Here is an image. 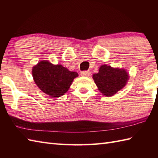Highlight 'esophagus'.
<instances>
[{
	"label": "esophagus",
	"instance_id": "34e87169",
	"mask_svg": "<svg viewBox=\"0 0 158 158\" xmlns=\"http://www.w3.org/2000/svg\"><path fill=\"white\" fill-rule=\"evenodd\" d=\"M90 75H91V72L89 71H83L81 73V75L83 77H89Z\"/></svg>",
	"mask_w": 158,
	"mask_h": 158
}]
</instances>
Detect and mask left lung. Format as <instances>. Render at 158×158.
I'll return each mask as SVG.
<instances>
[{
	"label": "left lung",
	"instance_id": "obj_1",
	"mask_svg": "<svg viewBox=\"0 0 158 158\" xmlns=\"http://www.w3.org/2000/svg\"><path fill=\"white\" fill-rule=\"evenodd\" d=\"M129 77V74L126 69L113 68L106 64L100 66L98 73L92 75L99 91L107 97L116 94L123 89L127 84Z\"/></svg>",
	"mask_w": 158,
	"mask_h": 158
}]
</instances>
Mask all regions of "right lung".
Returning a JSON list of instances; mask_svg holds the SVG:
<instances>
[{"mask_svg":"<svg viewBox=\"0 0 158 158\" xmlns=\"http://www.w3.org/2000/svg\"><path fill=\"white\" fill-rule=\"evenodd\" d=\"M33 79L38 88L53 98L62 96L69 89L78 73L61 64H53L48 60H41L32 67Z\"/></svg>","mask_w":158,"mask_h":158,"instance_id":"add662e5","label":"right lung"}]
</instances>
